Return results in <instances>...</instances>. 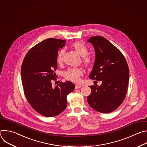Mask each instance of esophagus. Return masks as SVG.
Wrapping results in <instances>:
<instances>
[{
    "instance_id": "34e87169",
    "label": "esophagus",
    "mask_w": 147,
    "mask_h": 147,
    "mask_svg": "<svg viewBox=\"0 0 147 147\" xmlns=\"http://www.w3.org/2000/svg\"><path fill=\"white\" fill-rule=\"evenodd\" d=\"M81 87V85H79V84H76L75 86V88L76 89H77V88H80Z\"/></svg>"
}]
</instances>
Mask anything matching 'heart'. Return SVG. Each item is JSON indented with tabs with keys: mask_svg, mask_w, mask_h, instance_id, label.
Instances as JSON below:
<instances>
[{
	"mask_svg": "<svg viewBox=\"0 0 147 147\" xmlns=\"http://www.w3.org/2000/svg\"><path fill=\"white\" fill-rule=\"evenodd\" d=\"M74 49L78 53V54L82 56V62L84 65L86 67L90 66L92 63V57L88 55L89 50L86 45L81 42H77L73 44ZM65 51L64 49H60L57 55V62L59 63H61L63 59V56L65 55ZM82 74V70L80 69L71 68L69 69L65 74V78L69 81L77 82L81 80V76Z\"/></svg>",
	"mask_w": 147,
	"mask_h": 147,
	"instance_id": "obj_1",
	"label": "heart"
}]
</instances>
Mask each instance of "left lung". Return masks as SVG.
<instances>
[{"label": "left lung", "instance_id": "obj_1", "mask_svg": "<svg viewBox=\"0 0 147 147\" xmlns=\"http://www.w3.org/2000/svg\"><path fill=\"white\" fill-rule=\"evenodd\" d=\"M95 52V60L90 78L102 84L90 86L87 96L90 106L95 111L109 113L116 110L126 95L129 69L122 53L109 40L100 36L90 38Z\"/></svg>", "mask_w": 147, "mask_h": 147}]
</instances>
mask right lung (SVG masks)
Instances as JSON below:
<instances>
[{
	"instance_id": "1",
	"label": "right lung",
	"mask_w": 147,
	"mask_h": 147,
	"mask_svg": "<svg viewBox=\"0 0 147 147\" xmlns=\"http://www.w3.org/2000/svg\"><path fill=\"white\" fill-rule=\"evenodd\" d=\"M66 40L48 38L35 45L26 54L21 76L25 96L32 108L45 117L56 116L67 107V96L75 86L70 81L61 82L53 87L57 68V55Z\"/></svg>"
}]
</instances>
